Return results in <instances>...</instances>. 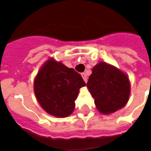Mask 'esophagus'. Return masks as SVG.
<instances>
[{
	"label": "esophagus",
	"mask_w": 151,
	"mask_h": 151,
	"mask_svg": "<svg viewBox=\"0 0 151 151\" xmlns=\"http://www.w3.org/2000/svg\"><path fill=\"white\" fill-rule=\"evenodd\" d=\"M82 78H83V80H84V82L86 83V82H87V76H86V74L85 73H82Z\"/></svg>",
	"instance_id": "esophagus-1"
}]
</instances>
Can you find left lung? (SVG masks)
<instances>
[{
    "label": "left lung",
    "instance_id": "obj_1",
    "mask_svg": "<svg viewBox=\"0 0 151 151\" xmlns=\"http://www.w3.org/2000/svg\"><path fill=\"white\" fill-rule=\"evenodd\" d=\"M99 112L113 113L125 106L130 95L128 76L116 67L99 62L92 69L86 84Z\"/></svg>",
    "mask_w": 151,
    "mask_h": 151
}]
</instances>
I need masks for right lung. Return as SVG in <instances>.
Returning a JSON list of instances; mask_svg holds the SVG:
<instances>
[{"label": "right lung", "mask_w": 151, "mask_h": 151, "mask_svg": "<svg viewBox=\"0 0 151 151\" xmlns=\"http://www.w3.org/2000/svg\"><path fill=\"white\" fill-rule=\"evenodd\" d=\"M85 86L74 69L50 58L35 78L34 91L44 111L56 117H66L74 110L79 89Z\"/></svg>", "instance_id": "1"}]
</instances>
